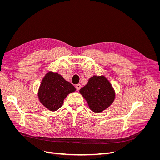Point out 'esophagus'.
I'll list each match as a JSON object with an SVG mask.
<instances>
[{
	"label": "esophagus",
	"instance_id": "obj_1",
	"mask_svg": "<svg viewBox=\"0 0 160 160\" xmlns=\"http://www.w3.org/2000/svg\"><path fill=\"white\" fill-rule=\"evenodd\" d=\"M80 88H81V85L80 84H77V86H76V89H77V91H79Z\"/></svg>",
	"mask_w": 160,
	"mask_h": 160
}]
</instances>
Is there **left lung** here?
Instances as JSON below:
<instances>
[{"instance_id":"left-lung-1","label":"left lung","mask_w":160,"mask_h":160,"mask_svg":"<svg viewBox=\"0 0 160 160\" xmlns=\"http://www.w3.org/2000/svg\"><path fill=\"white\" fill-rule=\"evenodd\" d=\"M80 93L87 100L91 110L101 112L110 106L115 99V91L104 76H93L87 84L80 89Z\"/></svg>"}]
</instances>
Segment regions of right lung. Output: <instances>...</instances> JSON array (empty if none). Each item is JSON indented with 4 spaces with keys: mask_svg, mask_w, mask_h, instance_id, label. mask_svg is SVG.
<instances>
[{
    "mask_svg": "<svg viewBox=\"0 0 160 160\" xmlns=\"http://www.w3.org/2000/svg\"><path fill=\"white\" fill-rule=\"evenodd\" d=\"M75 88L58 73L48 72L42 80L38 91L40 102L50 111H56L63 104L65 98Z\"/></svg>",
    "mask_w": 160,
    "mask_h": 160,
    "instance_id": "1",
    "label": "right lung"
}]
</instances>
